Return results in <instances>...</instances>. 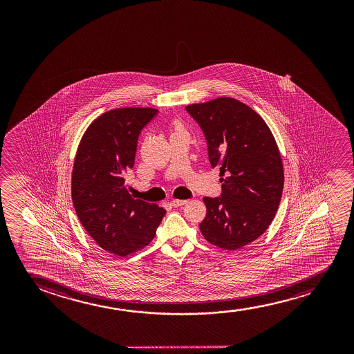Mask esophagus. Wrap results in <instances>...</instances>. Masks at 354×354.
Wrapping results in <instances>:
<instances>
[{"instance_id": "esophagus-1", "label": "esophagus", "mask_w": 354, "mask_h": 354, "mask_svg": "<svg viewBox=\"0 0 354 354\" xmlns=\"http://www.w3.org/2000/svg\"><path fill=\"white\" fill-rule=\"evenodd\" d=\"M186 203H187V201H185V199H173L171 201V205L173 207H181V205H184Z\"/></svg>"}]
</instances>
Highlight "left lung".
I'll return each mask as SVG.
<instances>
[{
    "instance_id": "8db88e82",
    "label": "left lung",
    "mask_w": 354,
    "mask_h": 354,
    "mask_svg": "<svg viewBox=\"0 0 354 354\" xmlns=\"http://www.w3.org/2000/svg\"><path fill=\"white\" fill-rule=\"evenodd\" d=\"M198 123L213 168H220L223 192L204 197L203 237L216 247L236 250L271 225L281 203L284 173L281 153L261 117L233 97L186 106Z\"/></svg>"
}]
</instances>
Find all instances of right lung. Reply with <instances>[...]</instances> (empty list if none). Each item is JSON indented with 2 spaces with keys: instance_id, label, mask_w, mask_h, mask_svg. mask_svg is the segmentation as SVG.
<instances>
[{
  "instance_id": "obj_1",
  "label": "right lung",
  "mask_w": 354,
  "mask_h": 354,
  "mask_svg": "<svg viewBox=\"0 0 354 354\" xmlns=\"http://www.w3.org/2000/svg\"><path fill=\"white\" fill-rule=\"evenodd\" d=\"M157 113L150 107L102 113L88 127L73 163L71 194L78 218L97 245L118 257L146 247L165 216V209L133 198L124 185L141 131Z\"/></svg>"
}]
</instances>
